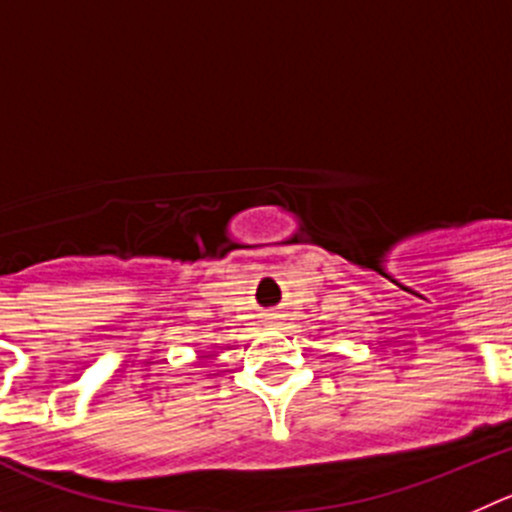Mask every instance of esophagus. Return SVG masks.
Masks as SVG:
<instances>
[{
    "instance_id": "34e87169",
    "label": "esophagus",
    "mask_w": 512,
    "mask_h": 512,
    "mask_svg": "<svg viewBox=\"0 0 512 512\" xmlns=\"http://www.w3.org/2000/svg\"><path fill=\"white\" fill-rule=\"evenodd\" d=\"M275 319H278V316H275V313H267V324L275 326Z\"/></svg>"
}]
</instances>
